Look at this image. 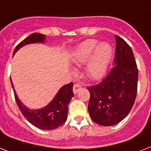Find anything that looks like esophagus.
Instances as JSON below:
<instances>
[{
	"instance_id": "esophagus-1",
	"label": "esophagus",
	"mask_w": 151,
	"mask_h": 151,
	"mask_svg": "<svg viewBox=\"0 0 151 151\" xmlns=\"http://www.w3.org/2000/svg\"><path fill=\"white\" fill-rule=\"evenodd\" d=\"M81 88H82V86L79 84H75L73 86V93H74V94H76Z\"/></svg>"
}]
</instances>
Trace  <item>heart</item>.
I'll return each mask as SVG.
<instances>
[{
  "mask_svg": "<svg viewBox=\"0 0 151 151\" xmlns=\"http://www.w3.org/2000/svg\"><path fill=\"white\" fill-rule=\"evenodd\" d=\"M93 54V58L87 66L86 73L90 78H99L106 70L113 55V48L106 42L99 44L95 39L86 40L77 48L75 59L77 63H84Z\"/></svg>",
  "mask_w": 151,
  "mask_h": 151,
  "instance_id": "1",
  "label": "heart"
}]
</instances>
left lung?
<instances>
[{
	"mask_svg": "<svg viewBox=\"0 0 151 151\" xmlns=\"http://www.w3.org/2000/svg\"><path fill=\"white\" fill-rule=\"evenodd\" d=\"M116 58L106 78L87 87L90 93L88 110L91 119L101 126H113L130 112L137 92L138 69L131 48L115 35Z\"/></svg>",
	"mask_w": 151,
	"mask_h": 151,
	"instance_id": "obj_1",
	"label": "left lung"
}]
</instances>
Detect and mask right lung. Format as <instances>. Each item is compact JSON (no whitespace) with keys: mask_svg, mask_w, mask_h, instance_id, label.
<instances>
[{"mask_svg":"<svg viewBox=\"0 0 151 151\" xmlns=\"http://www.w3.org/2000/svg\"><path fill=\"white\" fill-rule=\"evenodd\" d=\"M45 40V35L39 33H33L28 38L24 39L16 46L14 50L13 56L20 48L28 44L43 42ZM17 105L28 121L38 129L50 130L58 128L66 121L68 116V105L71 99L74 96L73 91V83L65 85L61 88L55 96L46 106L38 109H30L24 105L17 97L11 78Z\"/></svg>","mask_w":151,"mask_h":151,"instance_id":"right-lung-1","label":"right lung"}]
</instances>
